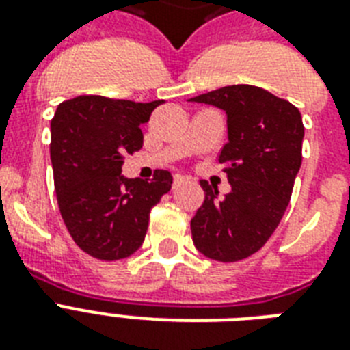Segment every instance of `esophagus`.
Returning a JSON list of instances; mask_svg holds the SVG:
<instances>
[{"label":"esophagus","instance_id":"obj_1","mask_svg":"<svg viewBox=\"0 0 350 350\" xmlns=\"http://www.w3.org/2000/svg\"><path fill=\"white\" fill-rule=\"evenodd\" d=\"M183 181H185V178H183V176L176 174L174 176V183H172V187H174V189H176V187H180L181 183H183Z\"/></svg>","mask_w":350,"mask_h":350}]
</instances>
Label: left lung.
<instances>
[{
	"label": "left lung",
	"mask_w": 350,
	"mask_h": 350,
	"mask_svg": "<svg viewBox=\"0 0 350 350\" xmlns=\"http://www.w3.org/2000/svg\"><path fill=\"white\" fill-rule=\"evenodd\" d=\"M191 101L225 111L229 142L219 163L230 192L200 181L205 200L191 219L192 241L211 260L239 261L267 243L291 202L301 167L304 121L293 103L252 87L230 85Z\"/></svg>",
	"instance_id": "8db88e82"
}]
</instances>
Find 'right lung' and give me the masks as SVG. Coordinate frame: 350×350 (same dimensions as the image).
Instances as JSON below:
<instances>
[{"mask_svg": "<svg viewBox=\"0 0 350 350\" xmlns=\"http://www.w3.org/2000/svg\"><path fill=\"white\" fill-rule=\"evenodd\" d=\"M161 103L78 96L59 103L52 118L51 159L59 213L76 245L96 260L134 254L145 239L150 211L170 191L169 170H154L152 180L121 176L126 154L143 147L139 125Z\"/></svg>", "mask_w": 350, "mask_h": 350, "instance_id": "obj_1", "label": "right lung"}]
</instances>
